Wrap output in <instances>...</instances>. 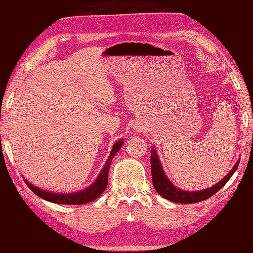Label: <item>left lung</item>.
I'll use <instances>...</instances> for the list:
<instances>
[{"label":"left lung","mask_w":253,"mask_h":253,"mask_svg":"<svg viewBox=\"0 0 253 253\" xmlns=\"http://www.w3.org/2000/svg\"><path fill=\"white\" fill-rule=\"evenodd\" d=\"M150 163H151V175H152L153 187H155V190L159 193L162 197H165V199L169 200L171 202L180 203V204H192V203H199V202L210 199L211 196H212L215 193L218 192L221 187H224V185L229 181L232 174H234L235 171L237 170V168H238L239 160L237 161V163L235 165V167L232 168L231 171L220 182L217 183V184H215L214 186L210 187V189L197 191V192L182 191L180 189H177V187H175L169 180H168L165 172L162 170L159 157H158V153L155 150V148H152L151 149Z\"/></svg>","instance_id":"left-lung-1"}]
</instances>
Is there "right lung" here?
Listing matches in <instances>:
<instances>
[{
  "mask_svg": "<svg viewBox=\"0 0 253 253\" xmlns=\"http://www.w3.org/2000/svg\"><path fill=\"white\" fill-rule=\"evenodd\" d=\"M123 143H124V141L120 140V141H117L115 145H114L112 152L110 155V158L107 159L106 165L104 166L103 170L100 173V175H98L96 181L94 182L90 187H87V189L84 191L77 192V193H70V194H57V193H50V192L38 189V187L34 186L26 180H25V182H26L27 186L35 193V194L46 201L56 203V204H68V205L86 204V203H90L94 200H96L97 197L100 196L104 191H105V189L107 187V184H108V170H110L112 159L116 156L118 150L121 149Z\"/></svg>",
  "mask_w": 253,
  "mask_h": 253,
  "instance_id": "obj_1",
  "label": "right lung"
}]
</instances>
